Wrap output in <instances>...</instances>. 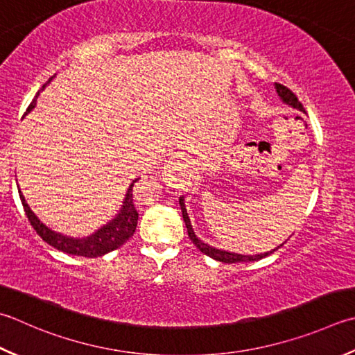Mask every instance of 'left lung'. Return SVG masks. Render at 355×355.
<instances>
[{
    "mask_svg": "<svg viewBox=\"0 0 355 355\" xmlns=\"http://www.w3.org/2000/svg\"><path fill=\"white\" fill-rule=\"evenodd\" d=\"M275 87V92L277 95H279V98L284 103L288 104V106H291L293 109H297L300 110V112L306 114V110L303 109L302 103L297 100V96L291 92V90L288 87H284L283 85H279V83H275L274 85ZM180 207H182V212H183V220L186 223V227H187V234H189V239L192 240L193 245H196L201 252L209 255L211 259L217 260V261H221V263H243V261H257V260H261L265 259V257L270 255L272 252H275L277 249H279L280 246H283L284 243H282V245L279 248L272 249V251H268L265 254H255V255H243V254H237V252H229V251H223V249H217L214 248L211 245H207V243H205L203 240H200L196 232H193V227H192V223H191V218H189V214H187L186 211V205H184V197H180Z\"/></svg>",
    "mask_w": 355,
    "mask_h": 355,
    "instance_id": "left-lung-1",
    "label": "left lung"
}]
</instances>
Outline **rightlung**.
I'll return each instance as SVG.
<instances>
[{"label": "right lung", "instance_id": "right-lung-1", "mask_svg": "<svg viewBox=\"0 0 355 355\" xmlns=\"http://www.w3.org/2000/svg\"><path fill=\"white\" fill-rule=\"evenodd\" d=\"M52 78L49 80L46 85H49V83L52 81ZM46 85L43 86V89L46 87ZM38 95H40V92L37 94V96H35V100L31 103V106L27 107V110H26L27 114H29L31 110L37 106ZM138 180L140 178H135L134 182L129 184L126 196H124V198H123V205L115 217L110 221H107L106 225H103L101 227L96 229L94 234H90V235H87V237H83V239L69 237V235L57 232L49 226H46L43 221L37 217V214L31 209V206L27 205V201L23 196V192H21L19 186H18V192H19L21 203H23V206H24L27 218H29L31 225L33 226L35 231H37V234L47 243V245L53 246L55 249H58V251H61V252L95 259V257H101L110 251H115V249L124 245V243H126L132 237V235H134L135 229H137L138 212L134 206V196H132V191H134V184L138 182Z\"/></svg>", "mask_w": 355, "mask_h": 355}]
</instances>
